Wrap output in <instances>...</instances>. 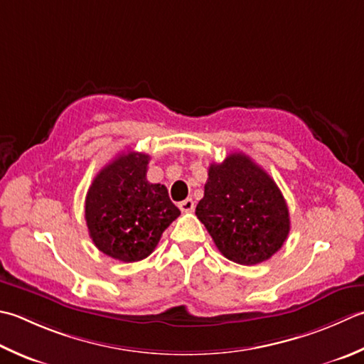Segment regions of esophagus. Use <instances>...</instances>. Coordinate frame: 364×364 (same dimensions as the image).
<instances>
[{
    "instance_id": "34e87169",
    "label": "esophagus",
    "mask_w": 364,
    "mask_h": 364,
    "mask_svg": "<svg viewBox=\"0 0 364 364\" xmlns=\"http://www.w3.org/2000/svg\"><path fill=\"white\" fill-rule=\"evenodd\" d=\"M178 206H180V210H181V211H184V213H191V211H194V206H196V203H194V200H192V198H186V200H183V202L178 203Z\"/></svg>"
}]
</instances>
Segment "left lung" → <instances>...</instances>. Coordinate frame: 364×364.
Instances as JSON below:
<instances>
[{"instance_id": "8db88e82", "label": "left lung", "mask_w": 364, "mask_h": 364, "mask_svg": "<svg viewBox=\"0 0 364 364\" xmlns=\"http://www.w3.org/2000/svg\"><path fill=\"white\" fill-rule=\"evenodd\" d=\"M196 215L220 254L240 265L268 260L290 232L286 198L273 178L243 153L211 164Z\"/></svg>"}]
</instances>
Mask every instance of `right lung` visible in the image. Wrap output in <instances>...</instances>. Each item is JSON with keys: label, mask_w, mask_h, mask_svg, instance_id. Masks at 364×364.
I'll use <instances>...</instances> for the list:
<instances>
[{"label": "right lung", "mask_w": 364, "mask_h": 364, "mask_svg": "<svg viewBox=\"0 0 364 364\" xmlns=\"http://www.w3.org/2000/svg\"><path fill=\"white\" fill-rule=\"evenodd\" d=\"M149 156L119 154L96 175L85 200L88 232L99 251L121 262H139L158 246L180 216L164 184L146 180Z\"/></svg>", "instance_id": "add662e5"}]
</instances>
